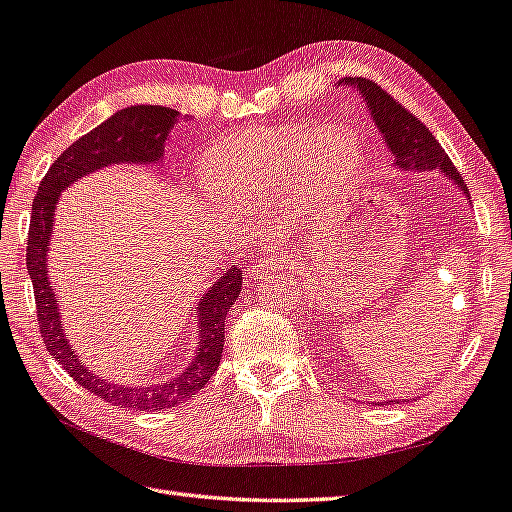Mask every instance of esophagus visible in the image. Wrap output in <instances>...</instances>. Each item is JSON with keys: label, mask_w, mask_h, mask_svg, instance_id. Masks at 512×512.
I'll use <instances>...</instances> for the list:
<instances>
[{"label": "esophagus", "mask_w": 512, "mask_h": 512, "mask_svg": "<svg viewBox=\"0 0 512 512\" xmlns=\"http://www.w3.org/2000/svg\"><path fill=\"white\" fill-rule=\"evenodd\" d=\"M283 264V255L277 251V248H266L264 253H261L251 266H248V279H261L268 272H275L279 266Z\"/></svg>", "instance_id": "esophagus-1"}]
</instances>
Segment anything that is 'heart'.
Wrapping results in <instances>:
<instances>
[{"instance_id":"obj_1","label":"heart","mask_w":512,"mask_h":512,"mask_svg":"<svg viewBox=\"0 0 512 512\" xmlns=\"http://www.w3.org/2000/svg\"><path fill=\"white\" fill-rule=\"evenodd\" d=\"M358 141L307 128L255 130L229 137L200 163V183L213 200L283 205L307 183L338 187L360 168Z\"/></svg>"}]
</instances>
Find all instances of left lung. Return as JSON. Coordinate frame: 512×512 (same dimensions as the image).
Returning a JSON list of instances; mask_svg holds the SVG:
<instances>
[{
	"mask_svg": "<svg viewBox=\"0 0 512 512\" xmlns=\"http://www.w3.org/2000/svg\"><path fill=\"white\" fill-rule=\"evenodd\" d=\"M338 87H351L360 93L368 113H371V120L375 122L379 135L384 137V144L392 154V159H395L392 170L443 174L445 178H449L451 185L465 194L467 202L471 205L469 189L462 183V176L458 174L454 165H451L441 144H438L434 135L417 120V117L403 109L397 100H392L373 80L344 78L338 82ZM401 401L403 399L395 397L386 401H375V406H392V403Z\"/></svg>",
	"mask_w": 512,
	"mask_h": 512,
	"instance_id": "1",
	"label": "left lung"
}]
</instances>
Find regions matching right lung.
<instances>
[{
    "instance_id": "1",
    "label": "right lung",
    "mask_w": 512,
    "mask_h": 512,
    "mask_svg": "<svg viewBox=\"0 0 512 512\" xmlns=\"http://www.w3.org/2000/svg\"><path fill=\"white\" fill-rule=\"evenodd\" d=\"M178 120H181V113L168 106L135 104L113 113L91 133L82 135L47 170L34 196L28 233L26 264L34 285L39 329L47 351L82 388L113 406L139 412L178 406L196 395L200 388H205L211 375L218 371L224 347V323H227V312L240 296L242 270L235 266L227 268L209 285L205 294H200L198 305L192 310L196 318V351L192 362L181 373L152 384H122L91 371L89 364L82 362L76 349L71 347L65 336L56 285L47 275L50 272L47 261H50L56 205L61 202L65 189L74 185L78 178L109 168V165H161L165 141Z\"/></svg>"
}]
</instances>
